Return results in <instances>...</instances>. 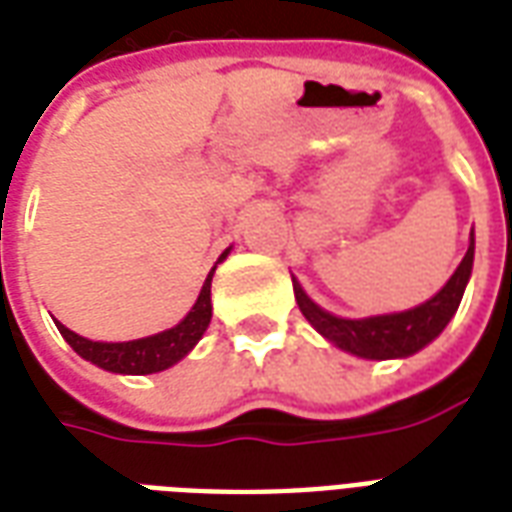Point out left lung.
<instances>
[{
  "mask_svg": "<svg viewBox=\"0 0 512 512\" xmlns=\"http://www.w3.org/2000/svg\"><path fill=\"white\" fill-rule=\"evenodd\" d=\"M472 257H475V238L469 241L467 255L458 263L456 274L450 276L448 285L442 287L431 301L415 306L410 312L380 314V317H366V320L333 317L317 304H312L301 285L293 279L295 301L306 320L336 347H342L352 355H361V358H372V361L407 358L420 347H426L431 339H437L442 328L450 323V317L456 314L469 274H472Z\"/></svg>",
  "mask_w": 512,
  "mask_h": 512,
  "instance_id": "obj_1",
  "label": "left lung"
}]
</instances>
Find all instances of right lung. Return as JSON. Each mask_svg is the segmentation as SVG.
<instances>
[{"instance_id":"1","label":"right lung","mask_w":512,"mask_h":512,"mask_svg":"<svg viewBox=\"0 0 512 512\" xmlns=\"http://www.w3.org/2000/svg\"><path fill=\"white\" fill-rule=\"evenodd\" d=\"M211 276H214V268H211V274H208L206 285L200 290L192 312L176 328L157 333V336H146V339H135V342L108 344L89 342V339H83V336L73 333L70 328H64L62 323H56V328H59L67 344L81 358L97 363L100 369H108V372L116 374L162 372V369H168L176 361H181L198 344V339L203 336L208 323H211Z\"/></svg>"}]
</instances>
